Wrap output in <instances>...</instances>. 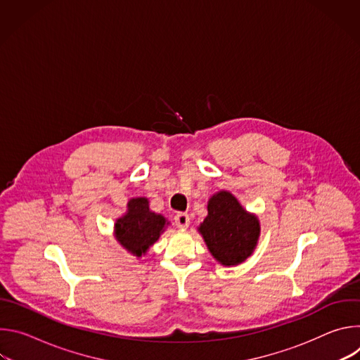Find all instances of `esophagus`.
<instances>
[{"instance_id": "1", "label": "esophagus", "mask_w": 360, "mask_h": 360, "mask_svg": "<svg viewBox=\"0 0 360 360\" xmlns=\"http://www.w3.org/2000/svg\"><path fill=\"white\" fill-rule=\"evenodd\" d=\"M174 221H175V225H176L178 228L185 229V228H188V226H189L191 218H189V215H188V214H185V212H179V214H176V215H175Z\"/></svg>"}]
</instances>
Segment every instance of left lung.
<instances>
[{
  "label": "left lung",
  "instance_id": "8db88e82",
  "mask_svg": "<svg viewBox=\"0 0 360 360\" xmlns=\"http://www.w3.org/2000/svg\"><path fill=\"white\" fill-rule=\"evenodd\" d=\"M214 258L225 265L242 264L258 243V218L243 210L228 191L215 193L208 202V217L198 228Z\"/></svg>",
  "mask_w": 360,
  "mask_h": 360
}]
</instances>
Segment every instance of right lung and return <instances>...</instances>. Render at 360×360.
I'll list each match as a JSON object with an SVG mask.
<instances>
[{"instance_id":"add662e5","label":"right lung","mask_w":360,"mask_h":360,"mask_svg":"<svg viewBox=\"0 0 360 360\" xmlns=\"http://www.w3.org/2000/svg\"><path fill=\"white\" fill-rule=\"evenodd\" d=\"M127 207V214L115 222V238L129 253L141 258L160 239L168 222L149 210L146 198H132Z\"/></svg>"}]
</instances>
